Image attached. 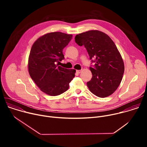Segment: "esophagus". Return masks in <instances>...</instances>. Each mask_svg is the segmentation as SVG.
<instances>
[{
  "instance_id": "obj_1",
  "label": "esophagus",
  "mask_w": 147,
  "mask_h": 147,
  "mask_svg": "<svg viewBox=\"0 0 147 147\" xmlns=\"http://www.w3.org/2000/svg\"><path fill=\"white\" fill-rule=\"evenodd\" d=\"M81 72V70H76V73L77 74H80Z\"/></svg>"
}]
</instances>
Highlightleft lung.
I'll use <instances>...</instances> for the list:
<instances>
[{
	"instance_id": "left-lung-1",
	"label": "left lung",
	"mask_w": 147,
	"mask_h": 147,
	"mask_svg": "<svg viewBox=\"0 0 147 147\" xmlns=\"http://www.w3.org/2000/svg\"><path fill=\"white\" fill-rule=\"evenodd\" d=\"M76 42L86 48L90 60L95 64L90 67L91 80L87 85L90 91L100 98L112 95L118 88L124 71V62L116 45L105 33L91 30L76 35Z\"/></svg>"
}]
</instances>
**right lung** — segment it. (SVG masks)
<instances>
[{
    "label": "right lung",
    "mask_w": 147,
    "mask_h": 147,
    "mask_svg": "<svg viewBox=\"0 0 147 147\" xmlns=\"http://www.w3.org/2000/svg\"><path fill=\"white\" fill-rule=\"evenodd\" d=\"M72 36L60 32L48 33L38 38L31 47L28 63L30 76L40 91L49 95L66 91L75 76L74 69H65L57 63L64 59L63 49Z\"/></svg>",
    "instance_id": "obj_1"
}]
</instances>
